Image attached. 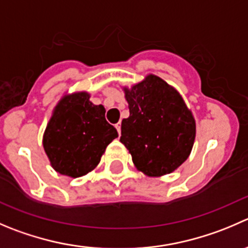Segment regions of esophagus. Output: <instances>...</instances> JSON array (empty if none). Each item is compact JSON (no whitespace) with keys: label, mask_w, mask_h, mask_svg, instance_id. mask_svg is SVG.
Returning <instances> with one entry per match:
<instances>
[{"label":"esophagus","mask_w":248,"mask_h":248,"mask_svg":"<svg viewBox=\"0 0 248 248\" xmlns=\"http://www.w3.org/2000/svg\"><path fill=\"white\" fill-rule=\"evenodd\" d=\"M115 127H116L119 134H121V124H115Z\"/></svg>","instance_id":"esophagus-1"}]
</instances>
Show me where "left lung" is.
Instances as JSON below:
<instances>
[{
	"label": "left lung",
	"mask_w": 248,
	"mask_h": 248,
	"mask_svg": "<svg viewBox=\"0 0 248 248\" xmlns=\"http://www.w3.org/2000/svg\"><path fill=\"white\" fill-rule=\"evenodd\" d=\"M124 91L129 117L122 120L120 141L136 167L149 177L177 170L190 155L196 134L195 120L182 95L155 75Z\"/></svg>",
	"instance_id": "1"
}]
</instances>
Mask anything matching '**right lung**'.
Masks as SVG:
<instances>
[{
  "instance_id": "right-lung-1",
  "label": "right lung",
  "mask_w": 248,
  "mask_h": 248,
  "mask_svg": "<svg viewBox=\"0 0 248 248\" xmlns=\"http://www.w3.org/2000/svg\"><path fill=\"white\" fill-rule=\"evenodd\" d=\"M117 137L116 128L105 120L104 107L90 102L87 92H78L64 95L54 108L43 148L58 173L78 178L97 167Z\"/></svg>"
}]
</instances>
